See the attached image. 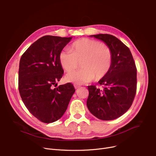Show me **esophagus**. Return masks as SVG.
I'll use <instances>...</instances> for the list:
<instances>
[{
  "label": "esophagus",
  "mask_w": 156,
  "mask_h": 156,
  "mask_svg": "<svg viewBox=\"0 0 156 156\" xmlns=\"http://www.w3.org/2000/svg\"><path fill=\"white\" fill-rule=\"evenodd\" d=\"M80 86V85H78V84H74V87H75L76 89H78V88H79Z\"/></svg>",
  "instance_id": "esophagus-1"
}]
</instances>
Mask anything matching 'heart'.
Here are the masks:
<instances>
[{"label":"heart","instance_id":"1","mask_svg":"<svg viewBox=\"0 0 156 156\" xmlns=\"http://www.w3.org/2000/svg\"><path fill=\"white\" fill-rule=\"evenodd\" d=\"M59 60L66 72L76 69L79 62L83 69L68 73L66 80L76 84L91 82L94 78L100 80L104 77L112 64V51L105 43L89 38L80 39L74 42L71 51L62 50Z\"/></svg>","mask_w":156,"mask_h":156}]
</instances>
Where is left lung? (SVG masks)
Instances as JSON below:
<instances>
[{"label": "left lung", "mask_w": 156, "mask_h": 156, "mask_svg": "<svg viewBox=\"0 0 156 156\" xmlns=\"http://www.w3.org/2000/svg\"><path fill=\"white\" fill-rule=\"evenodd\" d=\"M112 49V66L98 81L103 88L89 86L87 107L99 119L110 121L123 115L131 106L136 93V67L129 49L115 36L93 35Z\"/></svg>", "instance_id": "left-lung-1"}]
</instances>
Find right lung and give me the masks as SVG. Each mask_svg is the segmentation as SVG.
Returning a JSON list of instances; mask_svg holds the SVG:
<instances>
[{
    "mask_svg": "<svg viewBox=\"0 0 156 156\" xmlns=\"http://www.w3.org/2000/svg\"><path fill=\"white\" fill-rule=\"evenodd\" d=\"M72 37L45 35L22 55L18 89L28 111L40 121L51 123L65 112L75 88L72 83L57 86L63 76L59 55Z\"/></svg>",
    "mask_w": 156,
    "mask_h": 156,
    "instance_id": "obj_1",
    "label": "right lung"
}]
</instances>
